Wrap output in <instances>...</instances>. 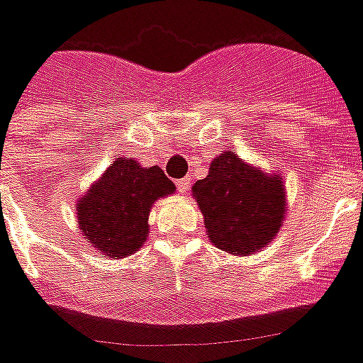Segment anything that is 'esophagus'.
Listing matches in <instances>:
<instances>
[{
    "mask_svg": "<svg viewBox=\"0 0 363 363\" xmlns=\"http://www.w3.org/2000/svg\"><path fill=\"white\" fill-rule=\"evenodd\" d=\"M177 190L181 192V194H186L190 190V179L186 177V179H181V181H177Z\"/></svg>",
    "mask_w": 363,
    "mask_h": 363,
    "instance_id": "obj_1",
    "label": "esophagus"
}]
</instances>
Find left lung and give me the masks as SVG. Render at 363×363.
<instances>
[{
  "mask_svg": "<svg viewBox=\"0 0 363 363\" xmlns=\"http://www.w3.org/2000/svg\"><path fill=\"white\" fill-rule=\"evenodd\" d=\"M192 196L204 213L212 245L235 257L267 247L284 223L281 177L262 173L235 151H223L213 159L208 177L194 182Z\"/></svg>",
  "mask_w": 363,
  "mask_h": 363,
  "instance_id": "8db88e82",
  "label": "left lung"
}]
</instances>
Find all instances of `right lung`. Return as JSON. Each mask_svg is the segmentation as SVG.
<instances>
[{
    "mask_svg": "<svg viewBox=\"0 0 363 363\" xmlns=\"http://www.w3.org/2000/svg\"><path fill=\"white\" fill-rule=\"evenodd\" d=\"M174 192L173 181L155 167L118 157L75 204L85 241L111 259L134 255L150 233L155 200Z\"/></svg>",
    "mask_w": 363,
    "mask_h": 363,
    "instance_id": "add662e5",
    "label": "right lung"
}]
</instances>
